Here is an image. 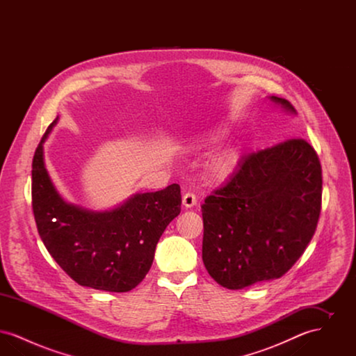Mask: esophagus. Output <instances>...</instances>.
I'll return each instance as SVG.
<instances>
[{"label":"esophagus","instance_id":"34e87169","mask_svg":"<svg viewBox=\"0 0 356 356\" xmlns=\"http://www.w3.org/2000/svg\"><path fill=\"white\" fill-rule=\"evenodd\" d=\"M196 203H197L196 196L192 192H186V195L183 196V205L186 208H192L193 205H196Z\"/></svg>","mask_w":356,"mask_h":356}]
</instances>
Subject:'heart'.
<instances>
[{
    "label": "heart",
    "mask_w": 356,
    "mask_h": 356,
    "mask_svg": "<svg viewBox=\"0 0 356 356\" xmlns=\"http://www.w3.org/2000/svg\"><path fill=\"white\" fill-rule=\"evenodd\" d=\"M222 136V132L219 129L215 131H205V132H199L196 135L188 137L184 141V147L189 151L197 152V151H204L212 145H215L216 143H219V140ZM237 161H238V153L234 148H228L224 149L221 152L218 153L211 163V170L213 172V175L219 179L227 177L232 170H235Z\"/></svg>",
    "instance_id": "obj_1"
}]
</instances>
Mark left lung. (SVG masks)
I'll return each instance as SVG.
<instances>
[{
	"mask_svg": "<svg viewBox=\"0 0 356 356\" xmlns=\"http://www.w3.org/2000/svg\"><path fill=\"white\" fill-rule=\"evenodd\" d=\"M270 100L295 115L289 102ZM322 167L303 138L243 157L203 205V261L222 287L241 289L282 277L315 234Z\"/></svg>",
	"mask_w": 356,
	"mask_h": 356,
	"instance_id": "left-lung-1",
	"label": "left lung"
}]
</instances>
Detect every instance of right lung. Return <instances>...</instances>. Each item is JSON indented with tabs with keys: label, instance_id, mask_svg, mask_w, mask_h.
Returning <instances> with one entry per match:
<instances>
[{
	"label": "right lung",
	"instance_id": "add662e5",
	"mask_svg": "<svg viewBox=\"0 0 356 356\" xmlns=\"http://www.w3.org/2000/svg\"><path fill=\"white\" fill-rule=\"evenodd\" d=\"M42 136L32 163V207L42 243L56 263L84 287L128 292L149 271L157 241L181 211L179 184L136 193L124 204L95 212L58 193L45 168Z\"/></svg>",
	"mask_w": 356,
	"mask_h": 356
}]
</instances>
